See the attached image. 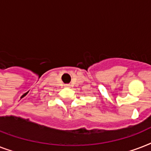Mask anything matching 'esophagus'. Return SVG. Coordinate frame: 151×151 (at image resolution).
<instances>
[{
	"label": "esophagus",
	"mask_w": 151,
	"mask_h": 151,
	"mask_svg": "<svg viewBox=\"0 0 151 151\" xmlns=\"http://www.w3.org/2000/svg\"><path fill=\"white\" fill-rule=\"evenodd\" d=\"M65 86L66 87H70V85H65Z\"/></svg>",
	"instance_id": "34e87169"
}]
</instances>
